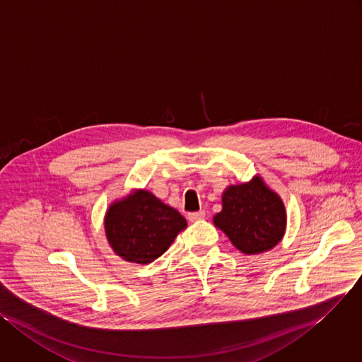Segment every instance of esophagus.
Masks as SVG:
<instances>
[{"instance_id":"obj_1","label":"esophagus","mask_w":362,"mask_h":362,"mask_svg":"<svg viewBox=\"0 0 362 362\" xmlns=\"http://www.w3.org/2000/svg\"><path fill=\"white\" fill-rule=\"evenodd\" d=\"M204 216H205V212H204V211L189 212V214H188V220H189L191 223H195V221H199V220H202Z\"/></svg>"}]
</instances>
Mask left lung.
Segmentation results:
<instances>
[{
  "mask_svg": "<svg viewBox=\"0 0 362 362\" xmlns=\"http://www.w3.org/2000/svg\"><path fill=\"white\" fill-rule=\"evenodd\" d=\"M214 224L223 230L244 254H259L274 248L282 238L286 224L281 198L261 178L231 185L223 194V211L214 216Z\"/></svg>",
  "mask_w": 362,
  "mask_h": 362,
  "instance_id": "left-lung-1",
  "label": "left lung"
}]
</instances>
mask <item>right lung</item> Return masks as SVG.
<instances>
[{
    "mask_svg": "<svg viewBox=\"0 0 362 362\" xmlns=\"http://www.w3.org/2000/svg\"><path fill=\"white\" fill-rule=\"evenodd\" d=\"M187 227L184 216L148 191H136L107 211L105 233L125 261L150 264L161 257Z\"/></svg>",
    "mask_w": 362,
    "mask_h": 362,
    "instance_id": "obj_1",
    "label": "right lung"
}]
</instances>
